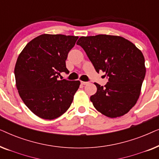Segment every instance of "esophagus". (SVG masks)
Segmentation results:
<instances>
[{
  "instance_id": "34e87169",
  "label": "esophagus",
  "mask_w": 159,
  "mask_h": 159,
  "mask_svg": "<svg viewBox=\"0 0 159 159\" xmlns=\"http://www.w3.org/2000/svg\"><path fill=\"white\" fill-rule=\"evenodd\" d=\"M88 82H84V81H81V84H87Z\"/></svg>"
}]
</instances>
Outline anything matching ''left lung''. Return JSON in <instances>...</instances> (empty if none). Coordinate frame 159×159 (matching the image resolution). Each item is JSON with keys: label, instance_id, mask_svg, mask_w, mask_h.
Listing matches in <instances>:
<instances>
[{"label": "left lung", "instance_id": "8db88e82", "mask_svg": "<svg viewBox=\"0 0 159 159\" xmlns=\"http://www.w3.org/2000/svg\"><path fill=\"white\" fill-rule=\"evenodd\" d=\"M80 45L95 71L108 78L104 87L95 83L97 92L90 101L102 114L116 118L129 111L140 96L146 69L140 50L120 36L98 34L81 37Z\"/></svg>", "mask_w": 159, "mask_h": 159}]
</instances>
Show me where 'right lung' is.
I'll return each mask as SVG.
<instances>
[{
	"instance_id": "1",
	"label": "right lung",
	"mask_w": 159,
	"mask_h": 159,
	"mask_svg": "<svg viewBox=\"0 0 159 159\" xmlns=\"http://www.w3.org/2000/svg\"><path fill=\"white\" fill-rule=\"evenodd\" d=\"M77 36L43 34L27 44L14 69L16 85L21 100L40 118L54 119L64 114L72 103L80 82L58 80L66 67L69 52Z\"/></svg>"
}]
</instances>
